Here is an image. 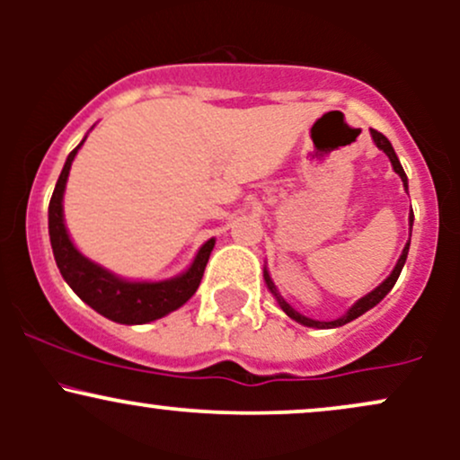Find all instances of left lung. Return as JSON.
Wrapping results in <instances>:
<instances>
[{"mask_svg": "<svg viewBox=\"0 0 460 460\" xmlns=\"http://www.w3.org/2000/svg\"><path fill=\"white\" fill-rule=\"evenodd\" d=\"M369 134H372L374 145H376L378 149H381V151L385 153V155L389 157V162H392V166H394V172H395V175H398L400 179H402L404 190H409V179H406V172H404L402 164H400V160H398V155H395L392 142L385 138L381 131H376V129H369ZM411 229H413V209H411V214H409V231H411ZM409 246H411V234H409V242H406L404 248H402V255H400V260L395 261L392 274H389V277L385 279V281H383L381 285H376V288H374L372 292L366 294V296H363V298H358L357 303L352 305V307L348 309L344 315H340V318H337V320H329V322H324V320H314V318H307V315H303V314H300V311L294 309L292 305H289L288 300H285V298L281 296V294H279L277 285H274L270 272H268V266H263V281H266L268 289H270L272 296L277 298L279 307H281V309L285 311V315H289V318H292V320H296L298 324L311 326V329H337V326H344V324H348V322L357 320L358 315L366 314V311H369L372 307H376V305L381 303V300H383L385 296H387L389 292H392V288L395 285V281H398L400 272H402V268H404L406 255H409Z\"/></svg>", "mask_w": 460, "mask_h": 460, "instance_id": "left-lung-1", "label": "left lung"}]
</instances>
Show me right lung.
I'll list each match as a JSON object with an SVG mask.
<instances>
[{"label": "right lung", "instance_id": "obj_1", "mask_svg": "<svg viewBox=\"0 0 460 460\" xmlns=\"http://www.w3.org/2000/svg\"><path fill=\"white\" fill-rule=\"evenodd\" d=\"M84 140H86V136H84ZM84 140L68 153L65 168L58 177L56 190L49 200V240L51 248H54V260L68 288L103 318L119 322V324H146V322L160 320L194 296L216 240L209 237L199 248L186 270L171 279H162V281H131V279H123L103 268L102 263L88 260L68 235L65 225V205H62L68 171H71V164L75 160L77 151L82 149Z\"/></svg>", "mask_w": 460, "mask_h": 460}]
</instances>
